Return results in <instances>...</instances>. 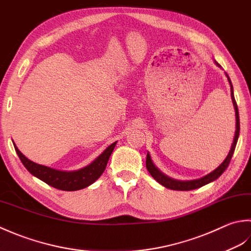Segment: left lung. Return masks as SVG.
Instances as JSON below:
<instances>
[{"mask_svg": "<svg viewBox=\"0 0 251 251\" xmlns=\"http://www.w3.org/2000/svg\"><path fill=\"white\" fill-rule=\"evenodd\" d=\"M216 64L220 67V65L216 61ZM227 80L229 82V85H231V96H232V101H233V105H234V108H235V116H236V131H235V136H234V141H233V144L231 147V151H229L228 155L226 156V160H224L221 165H220L216 170L212 171L211 173H209L208 176H203L201 178H198V180H193V181H176V180H173L171 177H168L167 176L163 175L161 173L158 169L155 167L154 163H152L151 159V156L150 154H147L146 157V168L148 172L151 173V176L155 178V180L167 188H170V190H175V191H192V190H196V188L201 187L203 185H206V184L210 183L214 180H217V178L222 175V173L226 171V169L228 167L229 165V161L232 159V156L234 154V151H235V147H236L237 144V140H238V136H239V115H238V108H237V104H236V100H235V97H234V92H233V85L231 82V79H229V76L227 75Z\"/></svg>", "mask_w": 251, "mask_h": 251, "instance_id": "left-lung-1", "label": "left lung"}]
</instances>
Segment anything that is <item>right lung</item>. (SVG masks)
<instances>
[{
	"label": "right lung",
	"mask_w": 251,
	"mask_h": 251,
	"mask_svg": "<svg viewBox=\"0 0 251 251\" xmlns=\"http://www.w3.org/2000/svg\"><path fill=\"white\" fill-rule=\"evenodd\" d=\"M116 144L117 142L112 143L89 166L80 169V170L70 172L55 170V169L52 168L38 165V163L29 160L27 157H25L15 144L14 147L23 165L32 176H37L40 180H42L50 186L57 188V190L78 191L93 184L97 178L103 175L107 162H108L109 157Z\"/></svg>",
	"instance_id": "add662e5"
}]
</instances>
